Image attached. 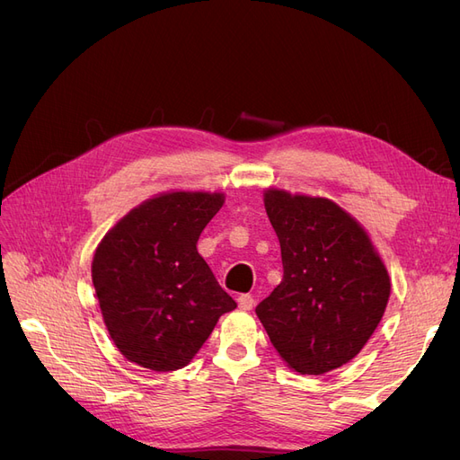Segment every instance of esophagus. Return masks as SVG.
Here are the masks:
<instances>
[{
	"label": "esophagus",
	"mask_w": 460,
	"mask_h": 460,
	"mask_svg": "<svg viewBox=\"0 0 460 460\" xmlns=\"http://www.w3.org/2000/svg\"><path fill=\"white\" fill-rule=\"evenodd\" d=\"M238 305H240V309L242 311H252L253 309V305H255V299L252 297V296H240L238 297Z\"/></svg>",
	"instance_id": "obj_1"
}]
</instances>
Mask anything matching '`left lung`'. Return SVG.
I'll return each mask as SVG.
<instances>
[{"label":"left lung","instance_id":"left-lung-1","mask_svg":"<svg viewBox=\"0 0 460 460\" xmlns=\"http://www.w3.org/2000/svg\"><path fill=\"white\" fill-rule=\"evenodd\" d=\"M284 278L257 316L284 363L324 374L355 358L378 328L392 291L367 230L326 198L264 190Z\"/></svg>","mask_w":460,"mask_h":460}]
</instances>
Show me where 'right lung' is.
Segmentation results:
<instances>
[{
    "mask_svg": "<svg viewBox=\"0 0 460 460\" xmlns=\"http://www.w3.org/2000/svg\"><path fill=\"white\" fill-rule=\"evenodd\" d=\"M222 203L220 191L159 193L97 245L95 296L111 340L130 363L155 372L186 367L218 318L238 307L198 253L199 235Z\"/></svg>",
    "mask_w": 460,
    "mask_h": 460,
    "instance_id": "1",
    "label": "right lung"
}]
</instances>
